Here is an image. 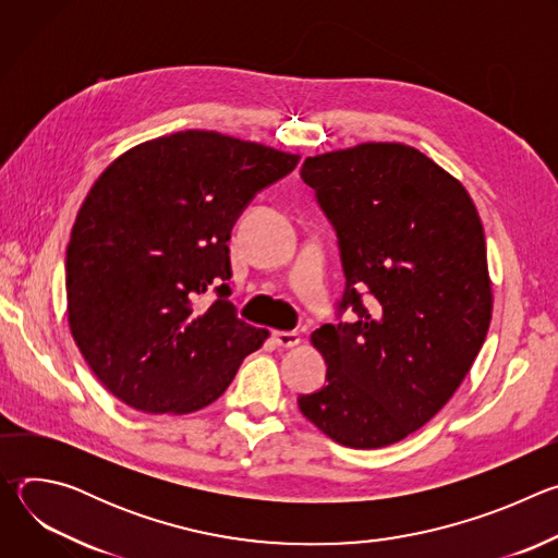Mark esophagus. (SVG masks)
I'll use <instances>...</instances> for the list:
<instances>
[{"label": "esophagus", "mask_w": 558, "mask_h": 558, "mask_svg": "<svg viewBox=\"0 0 558 558\" xmlns=\"http://www.w3.org/2000/svg\"><path fill=\"white\" fill-rule=\"evenodd\" d=\"M274 342L282 349H291V347H298L300 344V336L295 331H276L274 333Z\"/></svg>", "instance_id": "34e87169"}]
</instances>
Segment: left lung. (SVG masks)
I'll return each instance as SVG.
<instances>
[{
  "label": "left lung",
  "mask_w": 558,
  "mask_h": 558,
  "mask_svg": "<svg viewBox=\"0 0 558 558\" xmlns=\"http://www.w3.org/2000/svg\"><path fill=\"white\" fill-rule=\"evenodd\" d=\"M302 181L331 220L353 323L311 333L327 384L302 415L349 448L402 441L454 395L484 347L493 287L465 187L420 149L362 143L308 156Z\"/></svg>",
  "instance_id": "obj_1"
}]
</instances>
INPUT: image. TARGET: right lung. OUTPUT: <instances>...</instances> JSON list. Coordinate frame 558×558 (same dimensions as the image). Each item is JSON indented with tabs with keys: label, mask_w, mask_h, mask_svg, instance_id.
<instances>
[{
	"label": "right lung",
	"mask_w": 558,
	"mask_h": 558,
	"mask_svg": "<svg viewBox=\"0 0 558 558\" xmlns=\"http://www.w3.org/2000/svg\"><path fill=\"white\" fill-rule=\"evenodd\" d=\"M300 156L207 130L145 141L112 161L65 252L68 323L97 379L141 413L216 402L269 338L235 315L231 227ZM214 290L211 305H201Z\"/></svg>",
	"instance_id": "1"
}]
</instances>
